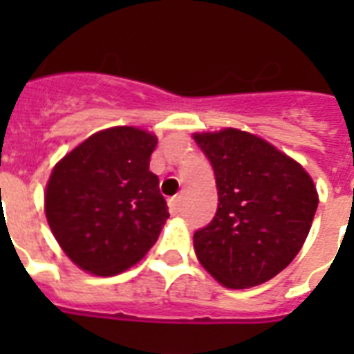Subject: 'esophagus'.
Here are the masks:
<instances>
[{
  "label": "esophagus",
  "mask_w": 354,
  "mask_h": 354,
  "mask_svg": "<svg viewBox=\"0 0 354 354\" xmlns=\"http://www.w3.org/2000/svg\"><path fill=\"white\" fill-rule=\"evenodd\" d=\"M180 202H182V196H178V194L169 200V207H171L172 215H178V213H180Z\"/></svg>",
  "instance_id": "1"
}]
</instances>
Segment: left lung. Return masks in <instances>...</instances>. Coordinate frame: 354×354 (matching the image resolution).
Instances as JSON below:
<instances>
[{
	"label": "left lung",
	"mask_w": 354,
	"mask_h": 354,
	"mask_svg": "<svg viewBox=\"0 0 354 354\" xmlns=\"http://www.w3.org/2000/svg\"><path fill=\"white\" fill-rule=\"evenodd\" d=\"M215 171L218 207L194 252L227 288L261 285L301 250L318 209L313 178L274 145L236 128L194 133Z\"/></svg>",
	"instance_id": "left-lung-1"
}]
</instances>
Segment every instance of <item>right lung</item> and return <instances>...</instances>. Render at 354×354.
<instances>
[{"label":"right lung","mask_w":354,"mask_h":354,"mask_svg":"<svg viewBox=\"0 0 354 354\" xmlns=\"http://www.w3.org/2000/svg\"><path fill=\"white\" fill-rule=\"evenodd\" d=\"M158 139L133 127L97 132L66 154L46 187V216L79 268L115 275L154 246L169 218L149 171Z\"/></svg>","instance_id":"obj_1"}]
</instances>
